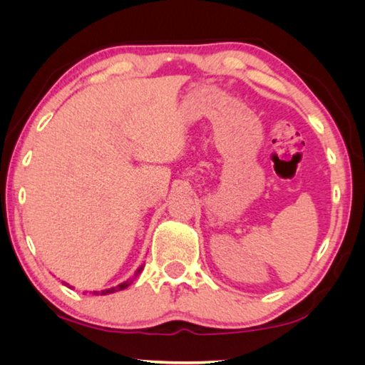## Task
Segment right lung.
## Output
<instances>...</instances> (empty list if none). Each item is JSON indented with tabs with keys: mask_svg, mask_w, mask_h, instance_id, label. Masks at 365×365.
Listing matches in <instances>:
<instances>
[{
	"mask_svg": "<svg viewBox=\"0 0 365 365\" xmlns=\"http://www.w3.org/2000/svg\"><path fill=\"white\" fill-rule=\"evenodd\" d=\"M144 269V266H140L139 269H138V272H135V275L133 277V278H130V280H126V282H123V283H120V284H117L115 288H110V289H104V291H95L93 292V294H101V296H104V294H110V292H117V291H121V289H125V288H128L130 287V284L134 282V278L138 277L139 274H140V270Z\"/></svg>",
	"mask_w": 365,
	"mask_h": 365,
	"instance_id": "obj_1",
	"label": "right lung"
}]
</instances>
